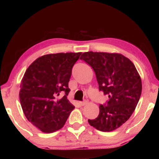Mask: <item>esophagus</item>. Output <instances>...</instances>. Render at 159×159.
<instances>
[{
	"label": "esophagus",
	"mask_w": 159,
	"mask_h": 159,
	"mask_svg": "<svg viewBox=\"0 0 159 159\" xmlns=\"http://www.w3.org/2000/svg\"><path fill=\"white\" fill-rule=\"evenodd\" d=\"M88 104V102L87 101H83V102H80V104L81 106H85L86 104Z\"/></svg>",
	"instance_id": "obj_1"
}]
</instances>
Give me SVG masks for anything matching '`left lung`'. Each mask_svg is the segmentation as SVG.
Wrapping results in <instances>:
<instances>
[{
	"label": "left lung",
	"mask_w": 159,
	"mask_h": 159,
	"mask_svg": "<svg viewBox=\"0 0 159 159\" xmlns=\"http://www.w3.org/2000/svg\"><path fill=\"white\" fill-rule=\"evenodd\" d=\"M95 72L99 90L108 95L107 105H99V114L90 125L111 132L127 121L136 108L142 93V80L134 64L119 53L86 52L80 57Z\"/></svg>",
	"instance_id": "1"
}]
</instances>
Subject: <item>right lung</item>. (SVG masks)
<instances>
[{"instance_id": "add662e5", "label": "right lung", "mask_w": 159, "mask_h": 159, "mask_svg": "<svg viewBox=\"0 0 159 159\" xmlns=\"http://www.w3.org/2000/svg\"><path fill=\"white\" fill-rule=\"evenodd\" d=\"M81 53L43 55L31 63L21 80L20 100L24 114L43 133L61 129L75 108L66 96L72 67ZM61 92L65 95L60 98Z\"/></svg>"}]
</instances>
